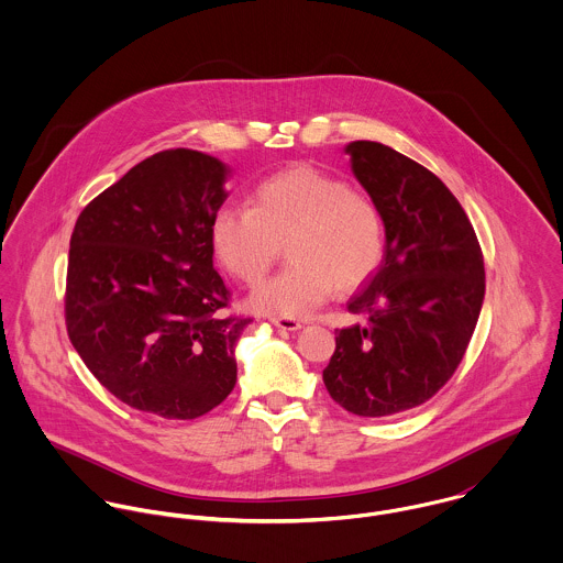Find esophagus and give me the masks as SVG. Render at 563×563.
Segmentation results:
<instances>
[{
    "instance_id": "34e87169",
    "label": "esophagus",
    "mask_w": 563,
    "mask_h": 563,
    "mask_svg": "<svg viewBox=\"0 0 563 563\" xmlns=\"http://www.w3.org/2000/svg\"><path fill=\"white\" fill-rule=\"evenodd\" d=\"M271 322H273L277 329H284V331H297V329H301V322L295 321V319H271Z\"/></svg>"
}]
</instances>
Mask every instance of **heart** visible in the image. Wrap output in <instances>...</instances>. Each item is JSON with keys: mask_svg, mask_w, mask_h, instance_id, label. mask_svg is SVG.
Returning <instances> with one entry per match:
<instances>
[{"mask_svg": "<svg viewBox=\"0 0 563 563\" xmlns=\"http://www.w3.org/2000/svg\"><path fill=\"white\" fill-rule=\"evenodd\" d=\"M217 260L246 286L260 284L282 242L286 266L249 299L284 319L312 317L333 295L366 284L384 262L386 228L379 208L317 166L297 164L264 177L249 206H223L210 223Z\"/></svg>", "mask_w": 563, "mask_h": 563, "instance_id": "heart-1", "label": "heart"}]
</instances>
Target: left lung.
Returning a JSON list of instances; mask_svg holds the SVG:
<instances>
[{"mask_svg":"<svg viewBox=\"0 0 563 563\" xmlns=\"http://www.w3.org/2000/svg\"><path fill=\"white\" fill-rule=\"evenodd\" d=\"M344 152L382 212L386 255L351 297L349 312L362 322L335 329L322 382L351 413L395 416L429 401L457 371L482 312V246L429 168L373 141Z\"/></svg>","mask_w":563,"mask_h":563,"instance_id":"1","label":"left lung"}]
</instances>
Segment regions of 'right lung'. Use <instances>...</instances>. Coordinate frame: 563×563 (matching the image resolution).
I'll return each mask as SVG.
<instances>
[{
    "instance_id": "add662e5",
    "label": "right lung",
    "mask_w": 563,
    "mask_h": 563,
    "mask_svg": "<svg viewBox=\"0 0 563 563\" xmlns=\"http://www.w3.org/2000/svg\"><path fill=\"white\" fill-rule=\"evenodd\" d=\"M230 168L166 150L95 197L71 234L65 321L88 371L119 401L192 420L236 386V342L251 319L225 317L210 223Z\"/></svg>"
}]
</instances>
